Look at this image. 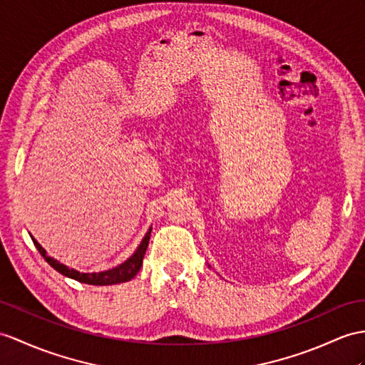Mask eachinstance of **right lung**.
<instances>
[{
  "mask_svg": "<svg viewBox=\"0 0 365 365\" xmlns=\"http://www.w3.org/2000/svg\"><path fill=\"white\" fill-rule=\"evenodd\" d=\"M150 234H152V227L148 229V232L145 234L144 238H142V242L138 246V250L135 251V254L130 257V259H127L125 262L120 263L119 266H115V268H113V269L102 271V272H80V271H76L73 268H68L66 264L60 263L56 259L49 257L46 254V251H44L41 247V245L32 235H31V238H32L35 247L38 250V252L44 257V260H46L56 271H58L60 274H63V275H66V277L74 279L77 282L88 283V285H101L102 287V285H114V283L128 282V280L135 277V275L140 269L142 260H144V255H145L147 246H148V242H150Z\"/></svg>",
  "mask_w": 365,
  "mask_h": 365,
  "instance_id": "right-lung-1",
  "label": "right lung"
}]
</instances>
